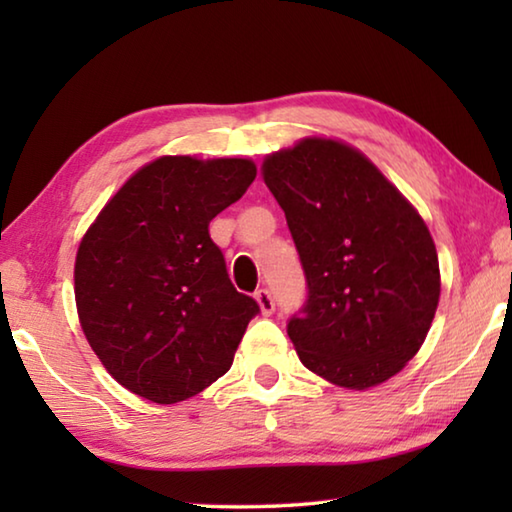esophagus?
Returning <instances> with one entry per match:
<instances>
[{
  "label": "esophagus",
  "mask_w": 512,
  "mask_h": 512,
  "mask_svg": "<svg viewBox=\"0 0 512 512\" xmlns=\"http://www.w3.org/2000/svg\"><path fill=\"white\" fill-rule=\"evenodd\" d=\"M255 300H257V305H259V309H262L264 316H271L275 311V300H273L271 291H268V289H257Z\"/></svg>",
  "instance_id": "1"
}]
</instances>
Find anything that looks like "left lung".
Here are the masks:
<instances>
[{
  "label": "left lung",
  "instance_id": "8db88e82",
  "mask_svg": "<svg viewBox=\"0 0 512 512\" xmlns=\"http://www.w3.org/2000/svg\"><path fill=\"white\" fill-rule=\"evenodd\" d=\"M262 173L307 277L305 305L287 325L300 361L357 391L391 379L436 316L440 271L427 223L343 142L307 137L268 155Z\"/></svg>",
  "mask_w": 512,
  "mask_h": 512
}]
</instances>
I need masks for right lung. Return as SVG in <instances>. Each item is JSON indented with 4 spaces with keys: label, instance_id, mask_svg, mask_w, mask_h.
I'll return each instance as SVG.
<instances>
[{
    "label": "right lung",
    "instance_id": "right-lung-1",
    "mask_svg": "<svg viewBox=\"0 0 512 512\" xmlns=\"http://www.w3.org/2000/svg\"><path fill=\"white\" fill-rule=\"evenodd\" d=\"M257 176L253 160L162 155L110 198L81 239L74 296L90 348L155 404L230 370L257 302L232 287L210 221Z\"/></svg>",
    "mask_w": 512,
    "mask_h": 512
}]
</instances>
